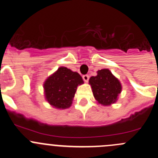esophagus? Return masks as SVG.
I'll use <instances>...</instances> for the list:
<instances>
[{
  "label": "esophagus",
  "instance_id": "1",
  "mask_svg": "<svg viewBox=\"0 0 158 158\" xmlns=\"http://www.w3.org/2000/svg\"><path fill=\"white\" fill-rule=\"evenodd\" d=\"M82 78H83V80L85 81L88 82V81H89V75H87V74L83 75V76H82Z\"/></svg>",
  "mask_w": 158,
  "mask_h": 158
}]
</instances>
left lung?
I'll list each match as a JSON object with an SVG mask.
<instances>
[{
    "label": "left lung",
    "mask_w": 158,
    "mask_h": 158,
    "mask_svg": "<svg viewBox=\"0 0 158 158\" xmlns=\"http://www.w3.org/2000/svg\"><path fill=\"white\" fill-rule=\"evenodd\" d=\"M89 84L95 99L104 106L114 104L122 90L119 81L107 69H100L96 76L91 77Z\"/></svg>",
    "instance_id": "obj_1"
}]
</instances>
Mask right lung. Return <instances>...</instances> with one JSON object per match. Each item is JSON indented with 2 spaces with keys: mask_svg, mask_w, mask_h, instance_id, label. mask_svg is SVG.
I'll use <instances>...</instances> for the list:
<instances>
[{
  "mask_svg": "<svg viewBox=\"0 0 158 158\" xmlns=\"http://www.w3.org/2000/svg\"><path fill=\"white\" fill-rule=\"evenodd\" d=\"M81 75L66 67H60L44 83V92L51 105L59 109L70 107L77 87L83 84Z\"/></svg>",
  "mask_w": 158,
  "mask_h": 158,
  "instance_id": "1",
  "label": "right lung"
}]
</instances>
